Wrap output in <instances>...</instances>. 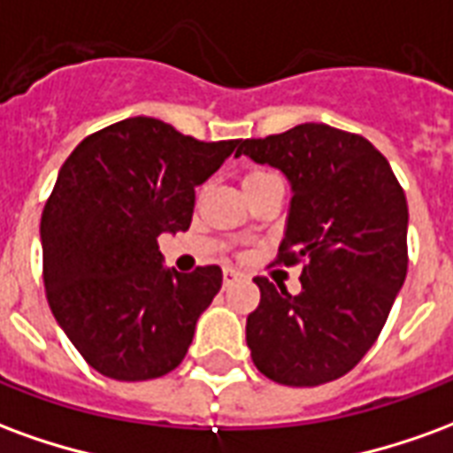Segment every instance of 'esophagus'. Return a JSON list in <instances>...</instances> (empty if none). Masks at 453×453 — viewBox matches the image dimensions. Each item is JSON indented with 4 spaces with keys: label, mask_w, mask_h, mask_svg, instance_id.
<instances>
[{
    "label": "esophagus",
    "mask_w": 453,
    "mask_h": 453,
    "mask_svg": "<svg viewBox=\"0 0 453 453\" xmlns=\"http://www.w3.org/2000/svg\"><path fill=\"white\" fill-rule=\"evenodd\" d=\"M237 279H240V274L233 272V269H226V272H223V286H230L233 281H237Z\"/></svg>",
    "instance_id": "34e87169"
}]
</instances>
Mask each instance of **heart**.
I'll list each match as a JSON object with an SVG mask.
<instances>
[{
  "label": "heart",
  "instance_id": "b5f03b06",
  "mask_svg": "<svg viewBox=\"0 0 453 453\" xmlns=\"http://www.w3.org/2000/svg\"><path fill=\"white\" fill-rule=\"evenodd\" d=\"M266 179H274L272 172H265V169H255V172H247L245 179H242V188L252 187V184H259V181H266Z\"/></svg>",
  "mask_w": 453,
  "mask_h": 453
}]
</instances>
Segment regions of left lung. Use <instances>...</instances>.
<instances>
[{
    "label": "left lung",
    "mask_w": 453,
    "mask_h": 453,
    "mask_svg": "<svg viewBox=\"0 0 453 453\" xmlns=\"http://www.w3.org/2000/svg\"><path fill=\"white\" fill-rule=\"evenodd\" d=\"M240 155L288 179L294 196L276 265L303 262L298 296L255 279L252 361L281 386L340 379L379 340L408 274L405 191L369 140L325 123L242 140Z\"/></svg>",
    "instance_id": "1"
}]
</instances>
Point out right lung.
<instances>
[{"label": "right lung", "mask_w": 453, "mask_h": 453, "mask_svg": "<svg viewBox=\"0 0 453 453\" xmlns=\"http://www.w3.org/2000/svg\"><path fill=\"white\" fill-rule=\"evenodd\" d=\"M237 145L135 116L87 135L65 159L41 218L45 296L104 376L159 379L187 357L223 272L165 269L157 237L188 230L196 187Z\"/></svg>", "instance_id": "right-lung-1"}]
</instances>
